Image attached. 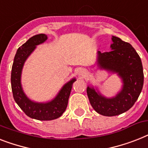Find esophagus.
I'll return each mask as SVG.
<instances>
[{
  "label": "esophagus",
  "instance_id": "esophagus-1",
  "mask_svg": "<svg viewBox=\"0 0 148 148\" xmlns=\"http://www.w3.org/2000/svg\"><path fill=\"white\" fill-rule=\"evenodd\" d=\"M84 72L81 71V72H80V74H84Z\"/></svg>",
  "mask_w": 148,
  "mask_h": 148
}]
</instances>
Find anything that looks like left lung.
Masks as SVG:
<instances>
[{"instance_id": "1", "label": "left lung", "mask_w": 148, "mask_h": 148, "mask_svg": "<svg viewBox=\"0 0 148 148\" xmlns=\"http://www.w3.org/2000/svg\"><path fill=\"white\" fill-rule=\"evenodd\" d=\"M112 39L111 51L103 53L98 51V64L100 68L118 73L123 81L122 91L116 97L107 99L98 94L93 88H86L92 107L105 116H118L131 109L144 84L142 63L135 49L120 38L112 36Z\"/></svg>"}]
</instances>
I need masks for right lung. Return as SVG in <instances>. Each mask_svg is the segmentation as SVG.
Listing matches in <instances>:
<instances>
[{"instance_id": "add662e5", "label": "right lung", "mask_w": 148, "mask_h": 148, "mask_svg": "<svg viewBox=\"0 0 148 148\" xmlns=\"http://www.w3.org/2000/svg\"><path fill=\"white\" fill-rule=\"evenodd\" d=\"M46 39V35L38 34L31 37L21 45L16 53L11 71V87L14 100L26 116L42 121L53 120L62 116L68 106L72 84L76 80L73 79L67 83L57 97L49 103H34L24 94L20 84L21 71L24 62L34 50L36 45L44 42Z\"/></svg>"}]
</instances>
